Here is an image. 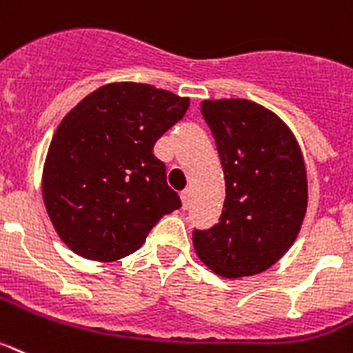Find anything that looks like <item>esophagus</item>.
Segmentation results:
<instances>
[{
	"label": "esophagus",
	"instance_id": "esophagus-1",
	"mask_svg": "<svg viewBox=\"0 0 353 353\" xmlns=\"http://www.w3.org/2000/svg\"><path fill=\"white\" fill-rule=\"evenodd\" d=\"M191 196H192V192L189 191V189H185V191L180 192V198H182L183 209H189V205H191Z\"/></svg>",
	"mask_w": 353,
	"mask_h": 353
}]
</instances>
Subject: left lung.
Wrapping results in <instances>:
<instances>
[{"label":"left lung","instance_id":"obj_1","mask_svg":"<svg viewBox=\"0 0 353 353\" xmlns=\"http://www.w3.org/2000/svg\"><path fill=\"white\" fill-rule=\"evenodd\" d=\"M201 116L216 141L227 196L219 221L192 232V245L216 275H257L291 248L302 228V150L276 114L250 99H205Z\"/></svg>","mask_w":353,"mask_h":353}]
</instances>
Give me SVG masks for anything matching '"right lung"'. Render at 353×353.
Segmentation results:
<instances>
[{
  "label": "right lung",
  "mask_w": 353,
  "mask_h": 353,
  "mask_svg": "<svg viewBox=\"0 0 353 353\" xmlns=\"http://www.w3.org/2000/svg\"><path fill=\"white\" fill-rule=\"evenodd\" d=\"M189 98L148 83L99 87L60 121L42 171V198L74 254L110 263L141 248L157 221L182 207L153 146Z\"/></svg>",
  "instance_id": "add662e5"
}]
</instances>
